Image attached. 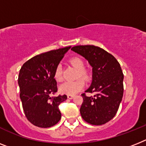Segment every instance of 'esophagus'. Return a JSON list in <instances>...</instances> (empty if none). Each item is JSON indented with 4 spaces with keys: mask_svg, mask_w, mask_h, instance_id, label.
<instances>
[{
    "mask_svg": "<svg viewBox=\"0 0 146 146\" xmlns=\"http://www.w3.org/2000/svg\"><path fill=\"white\" fill-rule=\"evenodd\" d=\"M73 97H74V96H73V95H67V98L69 100H72V99H73Z\"/></svg>",
    "mask_w": 146,
    "mask_h": 146,
    "instance_id": "34e87169",
    "label": "esophagus"
}]
</instances>
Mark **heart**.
<instances>
[{
    "label": "heart",
    "instance_id": "1",
    "mask_svg": "<svg viewBox=\"0 0 146 146\" xmlns=\"http://www.w3.org/2000/svg\"><path fill=\"white\" fill-rule=\"evenodd\" d=\"M69 63L74 68L78 70V76L83 79H88V73L84 70V64L83 61L79 57H73L69 60ZM54 79L56 82H61L62 80V66L58 64L56 67L54 71ZM84 86V83L82 79H77L73 82H65L62 84L58 88L59 92L62 94L67 95H75L79 93Z\"/></svg>",
    "mask_w": 146,
    "mask_h": 146
}]
</instances>
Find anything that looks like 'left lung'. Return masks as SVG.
<instances>
[{
  "label": "left lung",
  "mask_w": 146,
  "mask_h": 146,
  "mask_svg": "<svg viewBox=\"0 0 146 146\" xmlns=\"http://www.w3.org/2000/svg\"><path fill=\"white\" fill-rule=\"evenodd\" d=\"M71 50L85 59L92 67V82L85 90L94 96L82 94L80 113L85 122L101 125L112 119L123 96V79L120 64L111 54L94 45L75 46Z\"/></svg>",
  "instance_id": "8db88e82"
}]
</instances>
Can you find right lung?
I'll return each instance as SVG.
<instances>
[{
    "label": "right lung",
    "instance_id": "add662e5",
    "mask_svg": "<svg viewBox=\"0 0 146 146\" xmlns=\"http://www.w3.org/2000/svg\"><path fill=\"white\" fill-rule=\"evenodd\" d=\"M71 46L41 53L23 64L18 76L20 98L28 120L40 128H50L58 122L62 113L58 105L67 96L51 97L57 92L56 67Z\"/></svg>",
    "mask_w": 146,
    "mask_h": 146
}]
</instances>
